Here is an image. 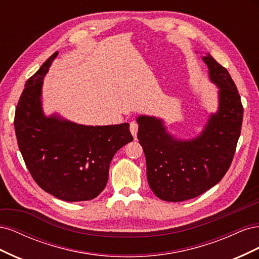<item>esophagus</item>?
Instances as JSON below:
<instances>
[{
  "mask_svg": "<svg viewBox=\"0 0 259 259\" xmlns=\"http://www.w3.org/2000/svg\"><path fill=\"white\" fill-rule=\"evenodd\" d=\"M130 131L132 133V135L134 136V138H136L137 132H138V124L136 122H134V121L131 122V124H130Z\"/></svg>",
  "mask_w": 259,
  "mask_h": 259,
  "instance_id": "esophagus-1",
  "label": "esophagus"
}]
</instances>
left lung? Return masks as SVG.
<instances>
[{
	"label": "left lung",
	"instance_id": "1",
	"mask_svg": "<svg viewBox=\"0 0 259 259\" xmlns=\"http://www.w3.org/2000/svg\"><path fill=\"white\" fill-rule=\"evenodd\" d=\"M218 88V110L210 113L200 135L178 139L155 116L137 117L139 144L147 163L148 184L163 201L182 202L204 193L229 169L240 137L243 107L227 69L207 54L202 57Z\"/></svg>",
	"mask_w": 259,
	"mask_h": 259
}]
</instances>
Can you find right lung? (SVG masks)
<instances>
[{"label":"right lung","instance_id":"1","mask_svg":"<svg viewBox=\"0 0 259 259\" xmlns=\"http://www.w3.org/2000/svg\"><path fill=\"white\" fill-rule=\"evenodd\" d=\"M58 52L26 82L15 112L19 150L35 183L62 201H89L105 189L116 151L133 142L130 124L89 126L46 116L43 79Z\"/></svg>","mask_w":259,"mask_h":259}]
</instances>
